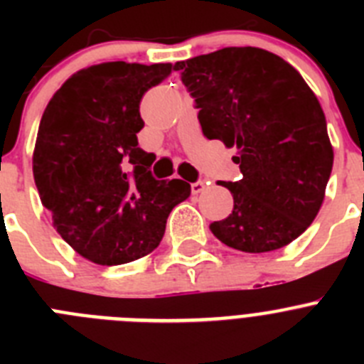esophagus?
I'll return each mask as SVG.
<instances>
[{"mask_svg": "<svg viewBox=\"0 0 364 364\" xmlns=\"http://www.w3.org/2000/svg\"><path fill=\"white\" fill-rule=\"evenodd\" d=\"M204 189H205L204 182H193V184H191V193H193V195L204 193Z\"/></svg>", "mask_w": 364, "mask_h": 364, "instance_id": "34e87169", "label": "esophagus"}]
</instances>
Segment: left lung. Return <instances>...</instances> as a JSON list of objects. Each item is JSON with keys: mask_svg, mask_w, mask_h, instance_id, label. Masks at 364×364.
I'll return each instance as SVG.
<instances>
[{"mask_svg": "<svg viewBox=\"0 0 364 364\" xmlns=\"http://www.w3.org/2000/svg\"><path fill=\"white\" fill-rule=\"evenodd\" d=\"M202 133L237 147L242 178L218 182L233 211L211 224L246 253L284 247L308 230L324 200L333 147L319 100L299 70L259 47H226L176 62Z\"/></svg>", "mask_w": 364, "mask_h": 364, "instance_id": "left-lung-1", "label": "left lung"}]
</instances>
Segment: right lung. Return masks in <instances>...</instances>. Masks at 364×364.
<instances>
[{
  "label": "right lung",
  "instance_id": "obj_1",
  "mask_svg": "<svg viewBox=\"0 0 364 364\" xmlns=\"http://www.w3.org/2000/svg\"><path fill=\"white\" fill-rule=\"evenodd\" d=\"M171 70V63L85 67L43 111L32 154L41 204L62 239L95 264L149 255L173 208L191 193L184 180H154V154L138 147L142 96Z\"/></svg>",
  "mask_w": 364,
  "mask_h": 364
}]
</instances>
